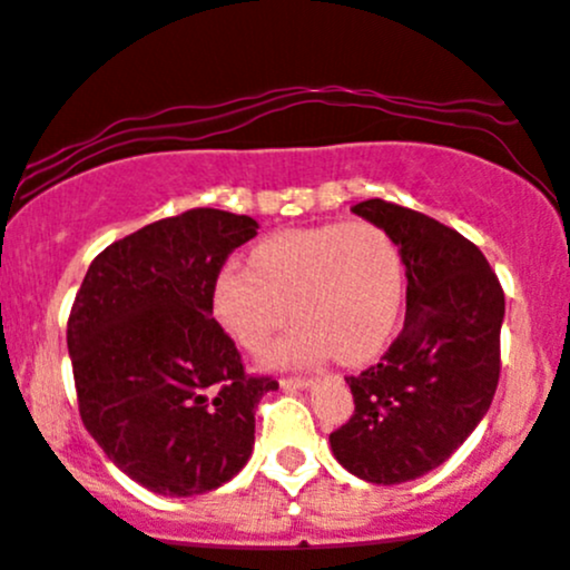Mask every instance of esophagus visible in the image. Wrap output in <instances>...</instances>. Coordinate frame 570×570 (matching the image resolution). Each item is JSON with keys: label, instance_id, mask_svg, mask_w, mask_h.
Instances as JSON below:
<instances>
[{"label": "esophagus", "instance_id": "34e87169", "mask_svg": "<svg viewBox=\"0 0 570 570\" xmlns=\"http://www.w3.org/2000/svg\"><path fill=\"white\" fill-rule=\"evenodd\" d=\"M314 384V379L308 376H284L281 379V386H286V390H305V386Z\"/></svg>", "mask_w": 570, "mask_h": 570}]
</instances>
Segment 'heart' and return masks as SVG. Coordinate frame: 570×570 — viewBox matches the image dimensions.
I'll use <instances>...</instances> for the list:
<instances>
[{
    "label": "heart",
    "instance_id": "b5f03b06",
    "mask_svg": "<svg viewBox=\"0 0 570 570\" xmlns=\"http://www.w3.org/2000/svg\"><path fill=\"white\" fill-rule=\"evenodd\" d=\"M405 292L403 256L379 224L327 222L286 229L214 281V316L237 346L262 354L292 314L299 324L271 354L273 365H311L335 354L373 360L395 330Z\"/></svg>",
    "mask_w": 570,
    "mask_h": 570
}]
</instances>
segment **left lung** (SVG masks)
<instances>
[{
	"mask_svg": "<svg viewBox=\"0 0 570 570\" xmlns=\"http://www.w3.org/2000/svg\"><path fill=\"white\" fill-rule=\"evenodd\" d=\"M397 243L405 265V322L376 365L346 376L354 414L330 433L346 471L403 484L452 458L495 397L503 286L458 229L386 203L352 205Z\"/></svg>",
	"mask_w": 570,
	"mask_h": 570,
	"instance_id": "obj_1",
	"label": "left lung"
}]
</instances>
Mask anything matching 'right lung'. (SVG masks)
<instances>
[{"mask_svg": "<svg viewBox=\"0 0 570 570\" xmlns=\"http://www.w3.org/2000/svg\"><path fill=\"white\" fill-rule=\"evenodd\" d=\"M252 216L191 208L110 243L91 262L70 318L75 392L102 452L159 495H203L254 449L271 376L243 367L214 318V281L256 235Z\"/></svg>", "mask_w": 570, "mask_h": 570, "instance_id": "obj_1", "label": "right lung"}]
</instances>
